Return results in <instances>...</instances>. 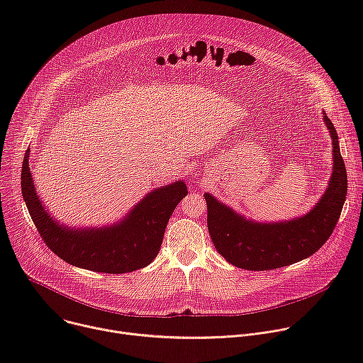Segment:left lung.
Returning <instances> with one entry per match:
<instances>
[{"label": "left lung", "mask_w": 363, "mask_h": 363, "mask_svg": "<svg viewBox=\"0 0 363 363\" xmlns=\"http://www.w3.org/2000/svg\"><path fill=\"white\" fill-rule=\"evenodd\" d=\"M333 142V174L329 188L307 216L279 224H257L235 214L205 194L206 224L217 251L228 263L245 270H273L315 254L332 235L347 192V174L337 133L325 116Z\"/></svg>", "instance_id": "8db88e82"}]
</instances>
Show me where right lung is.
Listing matches in <instances>:
<instances>
[{
	"mask_svg": "<svg viewBox=\"0 0 363 363\" xmlns=\"http://www.w3.org/2000/svg\"><path fill=\"white\" fill-rule=\"evenodd\" d=\"M27 149L21 169V189L31 220L47 247L72 266L122 274L147 266L162 245L175 206L188 194L177 181L146 195L119 224L99 230H69L51 218L38 199L28 167Z\"/></svg>",
	"mask_w": 363,
	"mask_h": 363,
	"instance_id": "add662e5",
	"label": "right lung"
}]
</instances>
